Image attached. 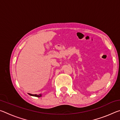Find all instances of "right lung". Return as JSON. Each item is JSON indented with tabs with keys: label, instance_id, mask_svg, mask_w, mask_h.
Listing matches in <instances>:
<instances>
[{
	"label": "right lung",
	"instance_id": "add662e5",
	"mask_svg": "<svg viewBox=\"0 0 120 120\" xmlns=\"http://www.w3.org/2000/svg\"><path fill=\"white\" fill-rule=\"evenodd\" d=\"M28 94H29L30 95H31V96H35V97H40L42 96L41 94H39V95H36V94H29L28 93Z\"/></svg>",
	"mask_w": 120,
	"mask_h": 120
}]
</instances>
